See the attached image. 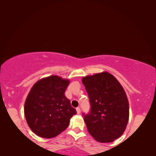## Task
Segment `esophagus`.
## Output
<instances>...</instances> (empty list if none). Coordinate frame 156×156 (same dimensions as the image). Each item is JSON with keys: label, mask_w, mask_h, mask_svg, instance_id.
<instances>
[{"label": "esophagus", "mask_w": 156, "mask_h": 156, "mask_svg": "<svg viewBox=\"0 0 156 156\" xmlns=\"http://www.w3.org/2000/svg\"><path fill=\"white\" fill-rule=\"evenodd\" d=\"M76 113H77V114H80V107H77L76 108Z\"/></svg>", "instance_id": "1"}]
</instances>
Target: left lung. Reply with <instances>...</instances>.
<instances>
[{
	"instance_id": "1",
	"label": "left lung",
	"mask_w": 156,
	"mask_h": 156,
	"mask_svg": "<svg viewBox=\"0 0 156 156\" xmlns=\"http://www.w3.org/2000/svg\"><path fill=\"white\" fill-rule=\"evenodd\" d=\"M89 98L91 110L84 120L89 133L100 143H110L125 131L129 104L123 87L107 72L82 78Z\"/></svg>"
}]
</instances>
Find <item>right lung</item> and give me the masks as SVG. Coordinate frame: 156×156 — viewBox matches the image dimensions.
<instances>
[{
  "label": "right lung",
  "mask_w": 156,
  "mask_h": 156,
  "mask_svg": "<svg viewBox=\"0 0 156 156\" xmlns=\"http://www.w3.org/2000/svg\"><path fill=\"white\" fill-rule=\"evenodd\" d=\"M69 80L52 75L38 80L32 87L24 106L30 129L40 137H56L69 124L76 114L65 92Z\"/></svg>",
  "instance_id": "obj_1"
}]
</instances>
